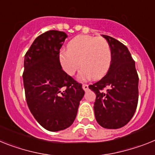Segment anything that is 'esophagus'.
Wrapping results in <instances>:
<instances>
[{
    "mask_svg": "<svg viewBox=\"0 0 155 155\" xmlns=\"http://www.w3.org/2000/svg\"><path fill=\"white\" fill-rule=\"evenodd\" d=\"M83 89L84 90V91H87L88 90V85L87 84H83Z\"/></svg>",
    "mask_w": 155,
    "mask_h": 155,
    "instance_id": "34e87169",
    "label": "esophagus"
}]
</instances>
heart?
<instances>
[{"instance_id":"obj_1","label":"heart","mask_w":155,"mask_h":155,"mask_svg":"<svg viewBox=\"0 0 155 155\" xmlns=\"http://www.w3.org/2000/svg\"><path fill=\"white\" fill-rule=\"evenodd\" d=\"M59 61L68 75H73L81 64L83 67L78 75L80 80L91 77L99 79L110 69L111 48L103 38L78 35L68 42V49L61 51Z\"/></svg>"}]
</instances>
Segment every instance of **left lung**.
Segmentation results:
<instances>
[{
  "label": "left lung",
  "mask_w": 155,
  "mask_h": 155,
  "mask_svg": "<svg viewBox=\"0 0 155 155\" xmlns=\"http://www.w3.org/2000/svg\"><path fill=\"white\" fill-rule=\"evenodd\" d=\"M102 37L111 48V64L106 75L89 88L96 94L94 110L97 123L105 128L117 129L128 124L136 112L139 77L128 48L110 36Z\"/></svg>",
  "instance_id": "8db88e82"
}]
</instances>
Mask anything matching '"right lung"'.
Wrapping results in <instances>:
<instances>
[{
	"label": "right lung",
	"mask_w": 155,
	"mask_h": 155,
	"mask_svg": "<svg viewBox=\"0 0 155 155\" xmlns=\"http://www.w3.org/2000/svg\"><path fill=\"white\" fill-rule=\"evenodd\" d=\"M67 37L63 31H46L36 38L24 57L27 106L36 120L50 132L72 124L85 93L60 63V49Z\"/></svg>",
	"instance_id": "obj_1"
}]
</instances>
